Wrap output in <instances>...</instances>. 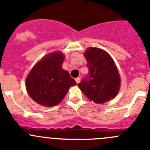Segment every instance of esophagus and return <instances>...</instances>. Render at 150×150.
Here are the masks:
<instances>
[{"label": "esophagus", "instance_id": "1", "mask_svg": "<svg viewBox=\"0 0 150 150\" xmlns=\"http://www.w3.org/2000/svg\"><path fill=\"white\" fill-rule=\"evenodd\" d=\"M75 81H76L77 83H79L80 81H81V78H75Z\"/></svg>", "mask_w": 150, "mask_h": 150}]
</instances>
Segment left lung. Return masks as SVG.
<instances>
[{
	"label": "left lung",
	"mask_w": 150,
	"mask_h": 150,
	"mask_svg": "<svg viewBox=\"0 0 150 150\" xmlns=\"http://www.w3.org/2000/svg\"><path fill=\"white\" fill-rule=\"evenodd\" d=\"M87 75L78 83L85 96L96 103H103L114 98L120 88V75L110 54L98 48L85 52Z\"/></svg>",
	"instance_id": "8db88e82"
}]
</instances>
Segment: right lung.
<instances>
[{"label": "right lung", "instance_id": "1", "mask_svg": "<svg viewBox=\"0 0 150 150\" xmlns=\"http://www.w3.org/2000/svg\"><path fill=\"white\" fill-rule=\"evenodd\" d=\"M64 59L62 53H52L40 60L26 78L28 93L39 104L55 106L64 99L69 87L76 84L69 73L63 69Z\"/></svg>", "mask_w": 150, "mask_h": 150}]
</instances>
